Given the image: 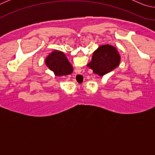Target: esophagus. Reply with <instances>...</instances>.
Wrapping results in <instances>:
<instances>
[{
  "instance_id": "1",
  "label": "esophagus",
  "mask_w": 155,
  "mask_h": 155,
  "mask_svg": "<svg viewBox=\"0 0 155 155\" xmlns=\"http://www.w3.org/2000/svg\"><path fill=\"white\" fill-rule=\"evenodd\" d=\"M83 71H81V70H80V73H78V74H83Z\"/></svg>"
}]
</instances>
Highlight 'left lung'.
<instances>
[{
  "label": "left lung",
  "mask_w": 155,
  "mask_h": 155,
  "mask_svg": "<svg viewBox=\"0 0 155 155\" xmlns=\"http://www.w3.org/2000/svg\"><path fill=\"white\" fill-rule=\"evenodd\" d=\"M120 56L114 47L103 45L94 52L91 61L87 65L95 74L103 76L120 64Z\"/></svg>",
  "instance_id": "left-lung-1"
}]
</instances>
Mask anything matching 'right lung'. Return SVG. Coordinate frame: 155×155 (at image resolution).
<instances>
[{
    "mask_svg": "<svg viewBox=\"0 0 155 155\" xmlns=\"http://www.w3.org/2000/svg\"><path fill=\"white\" fill-rule=\"evenodd\" d=\"M46 64L56 76L68 75L73 71L72 65L61 51H55L51 52L46 57Z\"/></svg>",
    "mask_w": 155,
    "mask_h": 155,
    "instance_id": "add662e5",
    "label": "right lung"
}]
</instances>
